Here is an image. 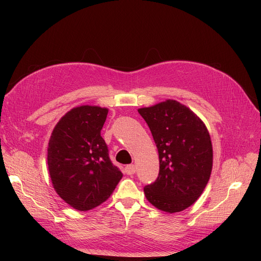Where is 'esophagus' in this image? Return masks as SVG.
I'll return each instance as SVG.
<instances>
[{
    "label": "esophagus",
    "instance_id": "esophagus-1",
    "mask_svg": "<svg viewBox=\"0 0 261 261\" xmlns=\"http://www.w3.org/2000/svg\"><path fill=\"white\" fill-rule=\"evenodd\" d=\"M135 172H136V169H135V165H134V164H128V165H126V167H125V173L127 175H133Z\"/></svg>",
    "mask_w": 261,
    "mask_h": 261
}]
</instances>
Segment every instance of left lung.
<instances>
[{
	"label": "left lung",
	"instance_id": "8db88e82",
	"mask_svg": "<svg viewBox=\"0 0 261 261\" xmlns=\"http://www.w3.org/2000/svg\"><path fill=\"white\" fill-rule=\"evenodd\" d=\"M159 152V175L144 192L165 212H179L199 198L210 178L212 145L206 125L175 100L138 109Z\"/></svg>",
	"mask_w": 261,
	"mask_h": 261
}]
</instances>
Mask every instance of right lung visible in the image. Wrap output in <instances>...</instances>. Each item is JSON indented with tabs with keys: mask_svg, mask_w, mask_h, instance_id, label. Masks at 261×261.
Here are the masks:
<instances>
[{
	"mask_svg": "<svg viewBox=\"0 0 261 261\" xmlns=\"http://www.w3.org/2000/svg\"><path fill=\"white\" fill-rule=\"evenodd\" d=\"M108 109L92 106L68 111L55 126L48 147L53 187L70 207L87 211L105 202L123 174L110 160L101 137Z\"/></svg>",
	"mask_w": 261,
	"mask_h": 261,
	"instance_id": "add662e5",
	"label": "right lung"
}]
</instances>
